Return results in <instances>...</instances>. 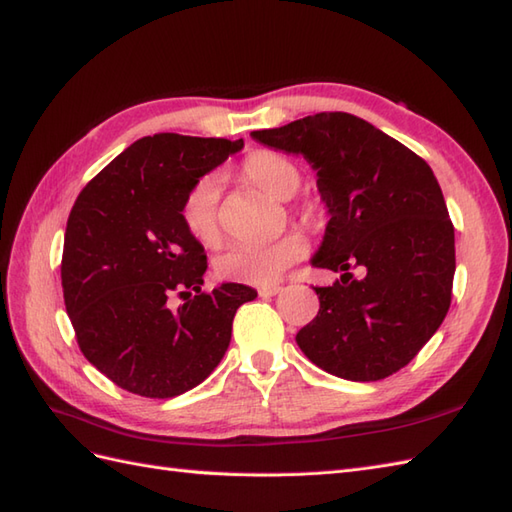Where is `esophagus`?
I'll list each match as a JSON object with an SVG mask.
<instances>
[{
    "mask_svg": "<svg viewBox=\"0 0 512 512\" xmlns=\"http://www.w3.org/2000/svg\"><path fill=\"white\" fill-rule=\"evenodd\" d=\"M257 292H259V297H275L281 292V286H262V288H257Z\"/></svg>",
    "mask_w": 512,
    "mask_h": 512,
    "instance_id": "34e87169",
    "label": "esophagus"
}]
</instances>
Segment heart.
Wrapping results in <instances>:
<instances>
[{"mask_svg":"<svg viewBox=\"0 0 512 512\" xmlns=\"http://www.w3.org/2000/svg\"><path fill=\"white\" fill-rule=\"evenodd\" d=\"M242 176L275 200H290L301 184V171L290 158L277 151H255L244 158ZM297 220L306 228L323 222V206L303 200L295 209ZM182 222L193 239L211 246L220 239V178L215 173L193 184L182 202ZM306 255V239L301 233H286L262 246H233L215 259V273L222 279L248 286H270L286 270Z\"/></svg>","mask_w":512,"mask_h":512,"instance_id":"1","label":"heart"}]
</instances>
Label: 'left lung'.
<instances>
[{
    "instance_id": "1",
    "label": "left lung",
    "mask_w": 512,
    "mask_h": 512,
    "mask_svg": "<svg viewBox=\"0 0 512 512\" xmlns=\"http://www.w3.org/2000/svg\"><path fill=\"white\" fill-rule=\"evenodd\" d=\"M253 138L303 154L330 222L314 268L343 273L314 286L319 312L297 345L328 374L358 383L413 361L451 306L455 233L431 167L396 138L347 112H321ZM352 267L366 277L354 280Z\"/></svg>"
}]
</instances>
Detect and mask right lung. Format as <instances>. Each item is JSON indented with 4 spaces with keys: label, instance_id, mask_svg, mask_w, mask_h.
Returning a JSON list of instances; mask_svg holds the SVG:
<instances>
[{
    "label": "right lung",
    "instance_id": "right-lung-1",
    "mask_svg": "<svg viewBox=\"0 0 512 512\" xmlns=\"http://www.w3.org/2000/svg\"><path fill=\"white\" fill-rule=\"evenodd\" d=\"M244 140L145 136L85 184L65 226L63 301L83 356L125 391L173 398L200 385L231 343L237 308L257 292H204L206 255L182 202ZM185 303L170 306V297Z\"/></svg>",
    "mask_w": 512,
    "mask_h": 512
}]
</instances>
